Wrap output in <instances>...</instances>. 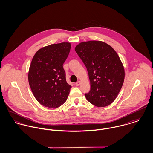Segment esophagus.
<instances>
[{
	"label": "esophagus",
	"mask_w": 153,
	"mask_h": 153,
	"mask_svg": "<svg viewBox=\"0 0 153 153\" xmlns=\"http://www.w3.org/2000/svg\"><path fill=\"white\" fill-rule=\"evenodd\" d=\"M80 84H81V81H78V82H76L75 83V85H76V86H79V85H80Z\"/></svg>",
	"instance_id": "34e87169"
}]
</instances>
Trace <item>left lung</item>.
Here are the masks:
<instances>
[{
	"label": "left lung",
	"instance_id": "obj_1",
	"mask_svg": "<svg viewBox=\"0 0 153 153\" xmlns=\"http://www.w3.org/2000/svg\"><path fill=\"white\" fill-rule=\"evenodd\" d=\"M75 50L87 68L91 89L85 96L92 104L104 107L117 98L123 85L125 72L117 52L99 41L78 44Z\"/></svg>",
	"mask_w": 153,
	"mask_h": 153
}]
</instances>
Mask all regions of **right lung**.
<instances>
[{"label":"right lung","mask_w":153,"mask_h":153,"mask_svg":"<svg viewBox=\"0 0 153 153\" xmlns=\"http://www.w3.org/2000/svg\"><path fill=\"white\" fill-rule=\"evenodd\" d=\"M71 47L69 42L45 46L32 60L29 84L36 100L45 107L58 108L67 100L71 86L66 82L63 64Z\"/></svg>","instance_id":"add662e5"}]
</instances>
